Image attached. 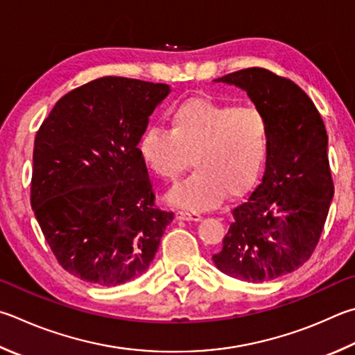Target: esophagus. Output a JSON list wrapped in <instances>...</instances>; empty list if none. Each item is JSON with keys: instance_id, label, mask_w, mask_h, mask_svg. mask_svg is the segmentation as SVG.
<instances>
[{"instance_id": "obj_1", "label": "esophagus", "mask_w": 355, "mask_h": 355, "mask_svg": "<svg viewBox=\"0 0 355 355\" xmlns=\"http://www.w3.org/2000/svg\"><path fill=\"white\" fill-rule=\"evenodd\" d=\"M177 218L178 220H192V222H198L202 220V216L196 211H188V209H182L177 212Z\"/></svg>"}]
</instances>
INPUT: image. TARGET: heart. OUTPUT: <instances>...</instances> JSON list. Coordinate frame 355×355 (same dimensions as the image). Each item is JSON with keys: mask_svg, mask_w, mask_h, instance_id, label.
I'll return each mask as SVG.
<instances>
[{"mask_svg": "<svg viewBox=\"0 0 355 355\" xmlns=\"http://www.w3.org/2000/svg\"><path fill=\"white\" fill-rule=\"evenodd\" d=\"M268 147L266 116L253 105L211 99H191L173 110L171 130L149 127L138 150L157 177L172 182L188 169L196 171L173 186L169 202L188 209L216 206L225 192L241 194L254 182Z\"/></svg>", "mask_w": 355, "mask_h": 355, "instance_id": "1", "label": "heart"}]
</instances>
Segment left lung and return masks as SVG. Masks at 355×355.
<instances>
[{"label": "left lung", "instance_id": "obj_1", "mask_svg": "<svg viewBox=\"0 0 355 355\" xmlns=\"http://www.w3.org/2000/svg\"><path fill=\"white\" fill-rule=\"evenodd\" d=\"M216 82L247 92L267 119L268 147L261 183L231 211L223 247L212 261L237 279H276L307 262L323 233L334 197L324 122L295 82L266 68Z\"/></svg>", "mask_w": 355, "mask_h": 355}]
</instances>
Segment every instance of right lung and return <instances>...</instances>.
<instances>
[{"instance_id":"obj_1","label":"right lung","mask_w":355,"mask_h":355,"mask_svg":"<svg viewBox=\"0 0 355 355\" xmlns=\"http://www.w3.org/2000/svg\"><path fill=\"white\" fill-rule=\"evenodd\" d=\"M169 92L101 77L63 96L38 128L32 209L55 259L82 281L113 287L143 275L172 222L138 150Z\"/></svg>"}]
</instances>
